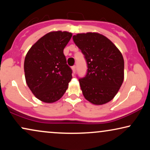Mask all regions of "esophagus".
<instances>
[{
  "label": "esophagus",
  "mask_w": 150,
  "mask_h": 150,
  "mask_svg": "<svg viewBox=\"0 0 150 150\" xmlns=\"http://www.w3.org/2000/svg\"><path fill=\"white\" fill-rule=\"evenodd\" d=\"M72 70H73V72L74 73H76V65H74V66H72Z\"/></svg>",
  "instance_id": "esophagus-1"
}]
</instances>
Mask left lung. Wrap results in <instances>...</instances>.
I'll return each instance as SVG.
<instances>
[{
    "label": "left lung",
    "instance_id": "left-lung-1",
    "mask_svg": "<svg viewBox=\"0 0 150 150\" xmlns=\"http://www.w3.org/2000/svg\"><path fill=\"white\" fill-rule=\"evenodd\" d=\"M73 40L87 64V74L79 80L84 97L96 105L110 102L124 81L122 53L111 41L98 33H79Z\"/></svg>",
    "mask_w": 150,
    "mask_h": 150
}]
</instances>
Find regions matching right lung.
<instances>
[{"label": "right lung", "instance_id": "add662e5", "mask_svg": "<svg viewBox=\"0 0 150 150\" xmlns=\"http://www.w3.org/2000/svg\"><path fill=\"white\" fill-rule=\"evenodd\" d=\"M72 36L67 31H52L32 46L24 59L26 82L41 101L52 103L63 96L68 87L72 70L67 64L63 49Z\"/></svg>", "mask_w": 150, "mask_h": 150}]
</instances>
